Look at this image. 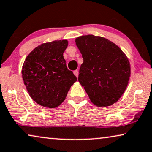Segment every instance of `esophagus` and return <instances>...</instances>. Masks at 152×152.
<instances>
[{
    "label": "esophagus",
    "instance_id": "esophagus-1",
    "mask_svg": "<svg viewBox=\"0 0 152 152\" xmlns=\"http://www.w3.org/2000/svg\"><path fill=\"white\" fill-rule=\"evenodd\" d=\"M74 74H75V75L77 77H78V75H79V71H77V70H76V71H75L74 72Z\"/></svg>",
    "mask_w": 152,
    "mask_h": 152
}]
</instances>
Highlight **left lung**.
Here are the masks:
<instances>
[{
    "label": "left lung",
    "mask_w": 152,
    "mask_h": 152,
    "mask_svg": "<svg viewBox=\"0 0 152 152\" xmlns=\"http://www.w3.org/2000/svg\"><path fill=\"white\" fill-rule=\"evenodd\" d=\"M75 42L83 59L78 80L90 99L99 107L116 103L130 77L126 56L118 46L102 37L82 36Z\"/></svg>",
    "instance_id": "1"
}]
</instances>
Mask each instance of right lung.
I'll return each instance as SVG.
<instances>
[{
	"label": "right lung",
	"mask_w": 152,
	"mask_h": 152,
	"mask_svg": "<svg viewBox=\"0 0 152 152\" xmlns=\"http://www.w3.org/2000/svg\"><path fill=\"white\" fill-rule=\"evenodd\" d=\"M67 40H56L37 47L28 55L22 70L31 97L42 106L54 108L65 100L77 77L67 69L63 53Z\"/></svg>",
	"instance_id": "obj_1"
}]
</instances>
